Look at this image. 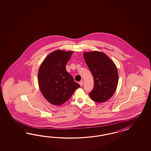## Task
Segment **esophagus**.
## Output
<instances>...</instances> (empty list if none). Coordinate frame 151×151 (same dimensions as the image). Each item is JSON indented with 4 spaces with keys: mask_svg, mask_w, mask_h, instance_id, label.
Wrapping results in <instances>:
<instances>
[{
    "mask_svg": "<svg viewBox=\"0 0 151 151\" xmlns=\"http://www.w3.org/2000/svg\"><path fill=\"white\" fill-rule=\"evenodd\" d=\"M83 83V81H81L80 82H79V84H80V85L81 86H82Z\"/></svg>",
    "mask_w": 151,
    "mask_h": 151,
    "instance_id": "obj_1",
    "label": "esophagus"
}]
</instances>
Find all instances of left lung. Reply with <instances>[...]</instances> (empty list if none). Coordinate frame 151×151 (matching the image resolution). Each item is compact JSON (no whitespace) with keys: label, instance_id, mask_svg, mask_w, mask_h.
<instances>
[{"label":"left lung","instance_id":"1","mask_svg":"<svg viewBox=\"0 0 151 151\" xmlns=\"http://www.w3.org/2000/svg\"><path fill=\"white\" fill-rule=\"evenodd\" d=\"M83 58L94 80V87L90 96L101 103L114 95L119 82V73L114 61L105 53L92 51L83 52Z\"/></svg>","mask_w":151,"mask_h":151}]
</instances>
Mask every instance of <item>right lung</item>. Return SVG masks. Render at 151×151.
I'll return each instance as SVG.
<instances>
[{
  "mask_svg": "<svg viewBox=\"0 0 151 151\" xmlns=\"http://www.w3.org/2000/svg\"><path fill=\"white\" fill-rule=\"evenodd\" d=\"M73 52V51H54L46 57L39 69L40 90L46 100L54 105L64 104L80 87L66 70V64Z\"/></svg>",
  "mask_w": 151,
  "mask_h": 151,
  "instance_id": "add662e5",
  "label": "right lung"
}]
</instances>
